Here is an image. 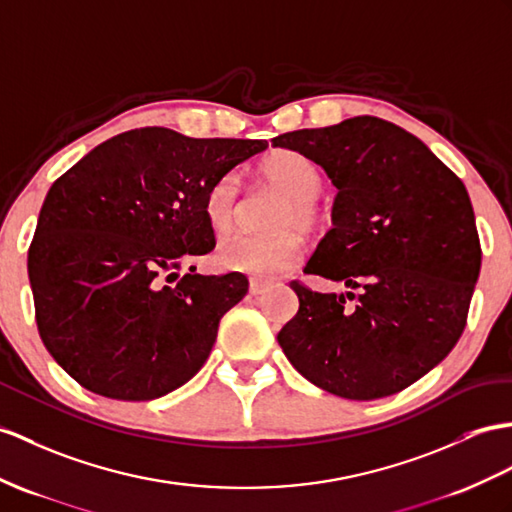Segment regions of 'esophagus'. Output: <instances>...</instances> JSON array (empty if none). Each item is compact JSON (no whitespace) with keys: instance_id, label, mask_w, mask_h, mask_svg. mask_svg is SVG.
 I'll use <instances>...</instances> for the list:
<instances>
[{"instance_id":"1","label":"esophagus","mask_w":512,"mask_h":512,"mask_svg":"<svg viewBox=\"0 0 512 512\" xmlns=\"http://www.w3.org/2000/svg\"><path fill=\"white\" fill-rule=\"evenodd\" d=\"M267 289H269V282L256 280V278L249 280V293H252V295H260V293H265Z\"/></svg>"}]
</instances>
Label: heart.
I'll return each instance as SVG.
<instances>
[{
  "mask_svg": "<svg viewBox=\"0 0 512 512\" xmlns=\"http://www.w3.org/2000/svg\"><path fill=\"white\" fill-rule=\"evenodd\" d=\"M260 176L284 197L269 221L267 236L236 234L226 239L215 252L221 269L239 271L256 278H271L291 269L304 254L302 239L293 232H315L326 221V208L319 202L323 189L321 169L313 160L295 149H273L258 165ZM241 180L236 173H223L210 182L204 193L202 213L208 228L226 234L234 228L239 215Z\"/></svg>",
  "mask_w": 512,
  "mask_h": 512,
  "instance_id": "b5f03b06",
  "label": "heart"
}]
</instances>
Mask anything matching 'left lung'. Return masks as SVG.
Masks as SVG:
<instances>
[{"mask_svg":"<svg viewBox=\"0 0 512 512\" xmlns=\"http://www.w3.org/2000/svg\"><path fill=\"white\" fill-rule=\"evenodd\" d=\"M271 143L317 162L339 189L334 226L304 273L352 289L319 293L293 280L299 310L278 334L282 352L332 395L400 393L439 365L467 326L482 249L463 180L417 136L369 115Z\"/></svg>","mask_w":512,"mask_h":512,"instance_id":"obj_1","label":"left lung"}]
</instances>
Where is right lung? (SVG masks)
<instances>
[{
	"instance_id": "add662e5",
	"label": "right lung",
	"mask_w": 512,
	"mask_h": 512,
	"mask_svg": "<svg viewBox=\"0 0 512 512\" xmlns=\"http://www.w3.org/2000/svg\"><path fill=\"white\" fill-rule=\"evenodd\" d=\"M267 141L191 139L139 128L97 145L49 189L28 249L41 341L84 389L147 402L202 369L243 273L199 276L215 247L210 182Z\"/></svg>"
}]
</instances>
